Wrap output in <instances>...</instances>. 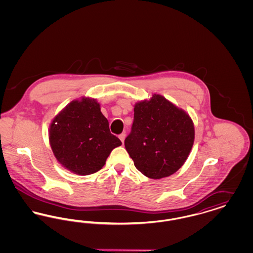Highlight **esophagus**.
<instances>
[{
  "mask_svg": "<svg viewBox=\"0 0 253 253\" xmlns=\"http://www.w3.org/2000/svg\"><path fill=\"white\" fill-rule=\"evenodd\" d=\"M119 137H120V139H121V142H122V144H123V143H124V139H125V137H126V133H125V132H122V133L120 134Z\"/></svg>",
  "mask_w": 253,
  "mask_h": 253,
  "instance_id": "obj_1",
  "label": "esophagus"
}]
</instances>
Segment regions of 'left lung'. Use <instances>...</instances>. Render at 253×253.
Instances as JSON below:
<instances>
[{
  "label": "left lung",
  "instance_id": "1",
  "mask_svg": "<svg viewBox=\"0 0 253 253\" xmlns=\"http://www.w3.org/2000/svg\"><path fill=\"white\" fill-rule=\"evenodd\" d=\"M133 111L131 132L124 145L135 168L153 179L171 175L192 150L193 121L160 95L136 103Z\"/></svg>",
  "mask_w": 253,
  "mask_h": 253
}]
</instances>
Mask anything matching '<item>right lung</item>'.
<instances>
[{
    "label": "right lung",
    "instance_id": "right-lung-1",
    "mask_svg": "<svg viewBox=\"0 0 253 253\" xmlns=\"http://www.w3.org/2000/svg\"><path fill=\"white\" fill-rule=\"evenodd\" d=\"M49 141L60 164L81 175L99 170L121 141L109 129L96 99L74 100L52 121Z\"/></svg>",
    "mask_w": 253,
    "mask_h": 253
}]
</instances>
